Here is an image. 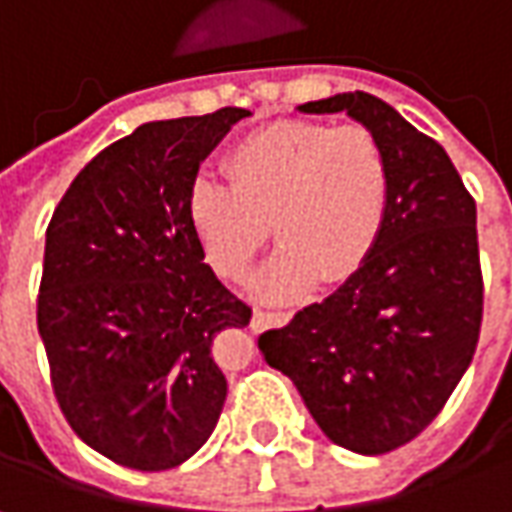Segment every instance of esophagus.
I'll return each instance as SVG.
<instances>
[{
  "instance_id": "1",
  "label": "esophagus",
  "mask_w": 512,
  "mask_h": 512,
  "mask_svg": "<svg viewBox=\"0 0 512 512\" xmlns=\"http://www.w3.org/2000/svg\"><path fill=\"white\" fill-rule=\"evenodd\" d=\"M291 320L289 311H260L255 309V314H252V328L255 331H266L269 326H286Z\"/></svg>"
}]
</instances>
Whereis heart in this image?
I'll list each match as a JSON object with an SVG mask.
<instances>
[{
	"mask_svg": "<svg viewBox=\"0 0 512 512\" xmlns=\"http://www.w3.org/2000/svg\"><path fill=\"white\" fill-rule=\"evenodd\" d=\"M223 167L229 184H192L186 218L206 263L226 280L252 269L269 222L283 246L257 277L263 300H294L320 277L343 283L374 255L388 221L391 167L368 127L274 121L243 135Z\"/></svg>",
	"mask_w": 512,
	"mask_h": 512,
	"instance_id": "heart-1",
	"label": "heart"
}]
</instances>
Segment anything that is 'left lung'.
<instances>
[{
    "label": "left lung",
    "mask_w": 512,
    "mask_h": 512,
    "mask_svg": "<svg viewBox=\"0 0 512 512\" xmlns=\"http://www.w3.org/2000/svg\"><path fill=\"white\" fill-rule=\"evenodd\" d=\"M300 113H348L377 135L391 167L388 221L360 272L257 348L334 445L379 456L431 425L476 354V201L448 152L382 98L340 93Z\"/></svg>",
    "instance_id": "8db88e82"
}]
</instances>
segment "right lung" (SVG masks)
I'll list each match as a JSON object with an SVG mask.
<instances>
[{
	"label": "right lung",
	"mask_w": 512,
	"mask_h": 512,
	"mask_svg": "<svg viewBox=\"0 0 512 512\" xmlns=\"http://www.w3.org/2000/svg\"><path fill=\"white\" fill-rule=\"evenodd\" d=\"M240 107L141 124L73 178L45 238L36 323L81 442L133 470L186 462L215 431V337L252 309L203 263L186 195Z\"/></svg>",
	"instance_id": "obj_1"
}]
</instances>
